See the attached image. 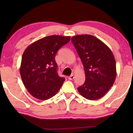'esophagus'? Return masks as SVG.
<instances>
[{"label":"esophagus","instance_id":"34e87169","mask_svg":"<svg viewBox=\"0 0 133 133\" xmlns=\"http://www.w3.org/2000/svg\"><path fill=\"white\" fill-rule=\"evenodd\" d=\"M74 78V76L73 74H72V75H71L70 76H69L68 77V79L70 80V81H71V80H72Z\"/></svg>","mask_w":133,"mask_h":133}]
</instances>
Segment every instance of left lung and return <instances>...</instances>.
<instances>
[{
	"label": "left lung",
	"instance_id": "obj_1",
	"mask_svg": "<svg viewBox=\"0 0 133 133\" xmlns=\"http://www.w3.org/2000/svg\"><path fill=\"white\" fill-rule=\"evenodd\" d=\"M71 41L85 73V82L78 87V91L91 101L102 97L113 85L116 77L113 54L103 42L90 34L74 36Z\"/></svg>",
	"mask_w": 133,
	"mask_h": 133
}]
</instances>
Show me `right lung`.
I'll list each match as a JSON object with an SVG mask.
<instances>
[{
	"label": "right lung",
	"mask_w": 133,
	"mask_h": 133,
	"mask_svg": "<svg viewBox=\"0 0 133 133\" xmlns=\"http://www.w3.org/2000/svg\"><path fill=\"white\" fill-rule=\"evenodd\" d=\"M70 39V36H48L34 42L24 51L20 73L25 88L34 97L45 101L59 91L65 78L58 75L55 56Z\"/></svg>",
	"instance_id": "obj_1"
}]
</instances>
